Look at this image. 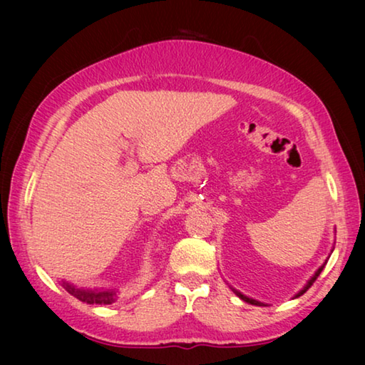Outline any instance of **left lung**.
Wrapping results in <instances>:
<instances>
[{
	"mask_svg": "<svg viewBox=\"0 0 365 365\" xmlns=\"http://www.w3.org/2000/svg\"><path fill=\"white\" fill-rule=\"evenodd\" d=\"M322 270H324V265H322V267H320V269H319V270H317V272H316V275H314V277H312V279H311V280H309V283H307V285H306V287H304V289H302V292H301V293H298V296H301V294H304V293H306V292H307V289H309V288H311V287H312V283H314V282H316V280H317V277H319V275H320V272H322ZM235 293H237V294H238V296H240V298H242V299H243V301H246V302H250V304H256V306H262V304H261V302H259V301H255V299H250V298H246V296H245V294H242V293H238V292H235Z\"/></svg>",
	"mask_w": 365,
	"mask_h": 365,
	"instance_id": "1",
	"label": "left lung"
}]
</instances>
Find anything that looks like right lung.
<instances>
[{"label": "right lung", "mask_w": 365, "mask_h": 365, "mask_svg": "<svg viewBox=\"0 0 365 365\" xmlns=\"http://www.w3.org/2000/svg\"><path fill=\"white\" fill-rule=\"evenodd\" d=\"M67 292H71L73 296H77L78 299H82L85 302H90V304H93V302H98V304H109V302L114 301V293H93V292H82V289H76L69 285H66Z\"/></svg>", "instance_id": "obj_1"}]
</instances>
